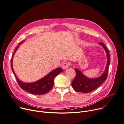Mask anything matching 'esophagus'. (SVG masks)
Returning <instances> with one entry per match:
<instances>
[{
  "mask_svg": "<svg viewBox=\"0 0 124 124\" xmlns=\"http://www.w3.org/2000/svg\"><path fill=\"white\" fill-rule=\"evenodd\" d=\"M70 64L68 62H65L62 65V68L64 69H66L68 68V67L69 66Z\"/></svg>",
  "mask_w": 124,
  "mask_h": 124,
  "instance_id": "obj_1",
  "label": "esophagus"
}]
</instances>
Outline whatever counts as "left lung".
I'll return each mask as SVG.
<instances>
[{"mask_svg": "<svg viewBox=\"0 0 124 124\" xmlns=\"http://www.w3.org/2000/svg\"><path fill=\"white\" fill-rule=\"evenodd\" d=\"M99 44L104 49L107 56V64L103 73L98 78H89L85 76L80 70L75 68L76 77L72 82L73 88L77 92L87 93L91 92L99 87L106 79L108 76V70L110 65V55L105 45L103 42Z\"/></svg>", "mask_w": 124, "mask_h": 124, "instance_id": "left-lung-1", "label": "left lung"}]
</instances>
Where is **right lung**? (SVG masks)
I'll list each match as a JSON object with an SVG mask.
<instances>
[{
  "instance_id": "1",
  "label": "right lung",
  "mask_w": 124,
  "mask_h": 124,
  "mask_svg": "<svg viewBox=\"0 0 124 124\" xmlns=\"http://www.w3.org/2000/svg\"><path fill=\"white\" fill-rule=\"evenodd\" d=\"M24 41L25 40L22 41L19 43L13 53L12 59H11V68H12V72L15 75L16 80L19 86L22 89H23L24 91L27 92H29V93L33 94L40 95L46 93L52 88L54 85V79L55 77L57 76L60 73L62 72L63 71V70L61 68H56L49 72L46 76H44L42 78H40V80L35 82L28 83L21 81L19 79V78L17 77L15 73L13 68L12 61L15 53L18 49L19 46H20V44L23 43V42H24Z\"/></svg>"
}]
</instances>
